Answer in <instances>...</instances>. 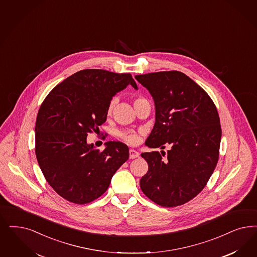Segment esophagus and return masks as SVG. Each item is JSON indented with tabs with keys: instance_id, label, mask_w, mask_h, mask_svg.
Instances as JSON below:
<instances>
[{
	"instance_id": "1",
	"label": "esophagus",
	"mask_w": 257,
	"mask_h": 257,
	"mask_svg": "<svg viewBox=\"0 0 257 257\" xmlns=\"http://www.w3.org/2000/svg\"><path fill=\"white\" fill-rule=\"evenodd\" d=\"M129 156H130V159L133 160V159H137V158L140 157V153L136 150H134V149H131V150L129 151Z\"/></svg>"
}]
</instances>
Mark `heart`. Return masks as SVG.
Segmentation results:
<instances>
[{
  "mask_svg": "<svg viewBox=\"0 0 257 257\" xmlns=\"http://www.w3.org/2000/svg\"><path fill=\"white\" fill-rule=\"evenodd\" d=\"M145 101H147V100H146L144 97H136L135 100H134L135 108L139 106L140 104H142L143 102H145ZM115 98H113V99L110 101L109 105H108V109H107L108 115H111V114H112V112H113V110H114V108H115ZM119 137H120V139H121L123 142H127V143H129V144H132V145L138 144V143L140 142V140H141L140 136L136 133L135 131H132V130H126V131L120 132V133H119Z\"/></svg>",
  "mask_w": 257,
  "mask_h": 257,
  "instance_id": "obj_1",
  "label": "heart"
}]
</instances>
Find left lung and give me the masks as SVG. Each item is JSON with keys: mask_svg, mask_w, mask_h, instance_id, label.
<instances>
[{"mask_svg": "<svg viewBox=\"0 0 257 257\" xmlns=\"http://www.w3.org/2000/svg\"><path fill=\"white\" fill-rule=\"evenodd\" d=\"M155 101L156 122L145 144L164 151L142 153L148 172L143 194L162 207H177L198 195L213 173L221 141L217 109L207 92L184 73L138 75Z\"/></svg>", "mask_w": 257, "mask_h": 257, "instance_id": "1", "label": "left lung"}]
</instances>
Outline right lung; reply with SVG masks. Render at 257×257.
Here are the masks:
<instances>
[{
    "instance_id": "1",
    "label": "right lung",
    "mask_w": 257,
    "mask_h": 257,
    "mask_svg": "<svg viewBox=\"0 0 257 257\" xmlns=\"http://www.w3.org/2000/svg\"><path fill=\"white\" fill-rule=\"evenodd\" d=\"M131 84V74L102 69L80 70L55 86L39 109L35 153L48 184L72 203H89L106 192L112 177L129 158L122 142H108L99 151L88 144L99 132L115 94Z\"/></svg>"
}]
</instances>
